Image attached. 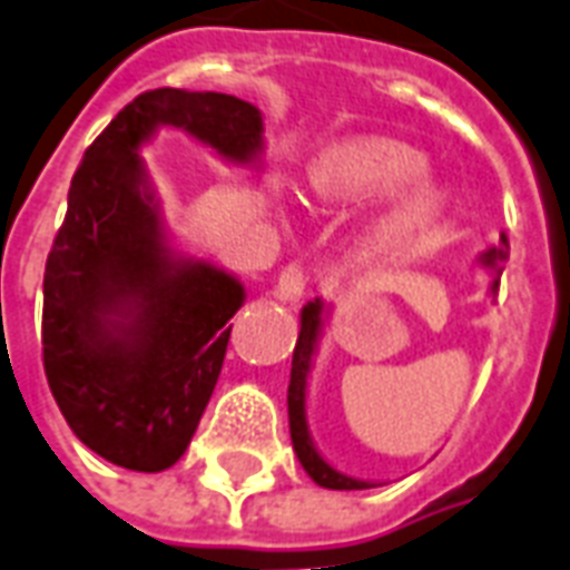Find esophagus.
Returning <instances> with one entry per match:
<instances>
[{
  "label": "esophagus",
  "instance_id": "1",
  "mask_svg": "<svg viewBox=\"0 0 570 570\" xmlns=\"http://www.w3.org/2000/svg\"><path fill=\"white\" fill-rule=\"evenodd\" d=\"M307 284H311V275H307V268H304L302 263H289V266L281 272V277H277L275 295L286 304L302 302L304 293H307Z\"/></svg>",
  "mask_w": 570,
  "mask_h": 570
}]
</instances>
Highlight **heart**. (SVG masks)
Segmentation results:
<instances>
[{"label":"heart","mask_w":570,"mask_h":570,"mask_svg":"<svg viewBox=\"0 0 570 570\" xmlns=\"http://www.w3.org/2000/svg\"><path fill=\"white\" fill-rule=\"evenodd\" d=\"M424 169V155L406 142L385 137H355L332 142L316 155L311 167V188L316 197L332 203H358L373 199L385 190L401 188ZM440 212V194L433 188H419L385 208L367 229V247L373 256L394 259L403 256L430 220Z\"/></svg>","instance_id":"1"}]
</instances>
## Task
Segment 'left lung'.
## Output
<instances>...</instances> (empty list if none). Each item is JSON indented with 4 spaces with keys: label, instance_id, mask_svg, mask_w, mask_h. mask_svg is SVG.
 I'll use <instances>...</instances> for the list:
<instances>
[{
    "label": "left lung",
    "instance_id": "left-lung-1",
    "mask_svg": "<svg viewBox=\"0 0 570 570\" xmlns=\"http://www.w3.org/2000/svg\"><path fill=\"white\" fill-rule=\"evenodd\" d=\"M508 236H499V245L490 247L488 254L481 256L488 266L497 268V275H502V263L508 259ZM499 289V281H493V293ZM320 316H323V304L311 302L304 304L302 311V332L295 341L293 353V371H289V391H286V406H289V436H293V449L302 460V466L307 475L314 478L320 488L328 490H367V481L358 478H346L341 472H334L320 454H316L314 442L307 436V424H304V389H307V371H311V355H314L316 334H320Z\"/></svg>",
    "mask_w": 570,
    "mask_h": 570
}]
</instances>
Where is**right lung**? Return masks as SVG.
Here are the masks:
<instances>
[{"label": "right lung", "mask_w": 570, "mask_h": 570, "mask_svg": "<svg viewBox=\"0 0 570 570\" xmlns=\"http://www.w3.org/2000/svg\"><path fill=\"white\" fill-rule=\"evenodd\" d=\"M158 125L233 160L263 146L254 104L149 89L116 112L73 173L43 268V373L77 440L134 472H160L185 454L245 302L236 277L173 259L164 245L137 158Z\"/></svg>", "instance_id": "obj_1"}]
</instances>
